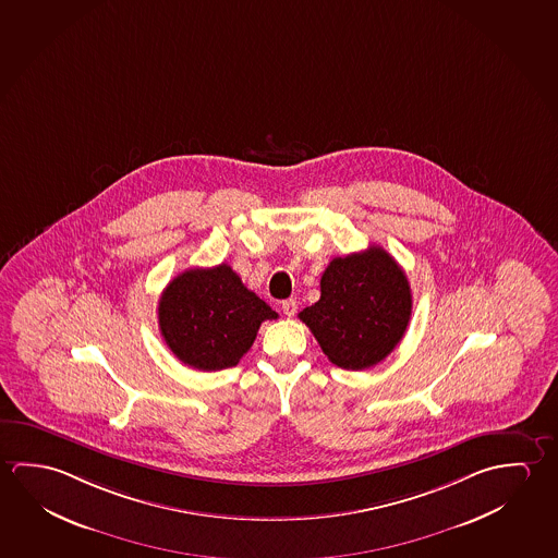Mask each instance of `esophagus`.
Masks as SVG:
<instances>
[{
	"label": "esophagus",
	"instance_id": "1",
	"mask_svg": "<svg viewBox=\"0 0 558 558\" xmlns=\"http://www.w3.org/2000/svg\"><path fill=\"white\" fill-rule=\"evenodd\" d=\"M282 311L286 317H293V315L298 313V302H295L293 298H290V300H283Z\"/></svg>",
	"mask_w": 558,
	"mask_h": 558
}]
</instances>
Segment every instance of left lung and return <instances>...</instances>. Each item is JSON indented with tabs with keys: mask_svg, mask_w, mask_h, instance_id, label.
Instances as JSON below:
<instances>
[{
	"mask_svg": "<svg viewBox=\"0 0 558 558\" xmlns=\"http://www.w3.org/2000/svg\"><path fill=\"white\" fill-rule=\"evenodd\" d=\"M411 283L385 248L337 256L320 276L319 302L300 313L342 369H367L393 352L411 320Z\"/></svg>",
	"mask_w": 558,
	"mask_h": 558,
	"instance_id": "left-lung-1",
	"label": "left lung"
}]
</instances>
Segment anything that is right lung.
<instances>
[{
	"label": "right lung",
	"mask_w": 558,
	"mask_h": 558,
	"mask_svg": "<svg viewBox=\"0 0 558 558\" xmlns=\"http://www.w3.org/2000/svg\"><path fill=\"white\" fill-rule=\"evenodd\" d=\"M157 315L174 356L202 372L238 366L260 323L278 317L228 265L191 268L173 278L159 298Z\"/></svg>",
	"instance_id": "add662e5"
}]
</instances>
